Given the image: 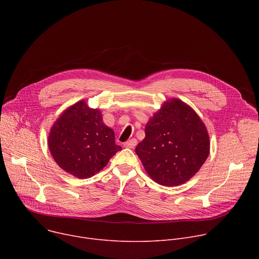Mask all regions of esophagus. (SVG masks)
Returning a JSON list of instances; mask_svg holds the SVG:
<instances>
[{
  "label": "esophagus",
  "mask_w": 259,
  "mask_h": 259,
  "mask_svg": "<svg viewBox=\"0 0 259 259\" xmlns=\"http://www.w3.org/2000/svg\"><path fill=\"white\" fill-rule=\"evenodd\" d=\"M137 144V140L135 138H132L130 140H128L127 142L124 143V146L127 147V149H134V147L136 146Z\"/></svg>",
  "instance_id": "34e87169"
}]
</instances>
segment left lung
Instances as JSON below:
<instances>
[{
    "label": "left lung",
    "instance_id": "1",
    "mask_svg": "<svg viewBox=\"0 0 259 259\" xmlns=\"http://www.w3.org/2000/svg\"><path fill=\"white\" fill-rule=\"evenodd\" d=\"M135 153L157 183L177 187L189 181L210 153L207 128L195 110L178 98L166 100L146 123Z\"/></svg>",
    "mask_w": 259,
    "mask_h": 259
}]
</instances>
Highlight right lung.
Masks as SVG:
<instances>
[{
	"instance_id": "add662e5",
	"label": "right lung",
	"mask_w": 259,
	"mask_h": 259,
	"mask_svg": "<svg viewBox=\"0 0 259 259\" xmlns=\"http://www.w3.org/2000/svg\"><path fill=\"white\" fill-rule=\"evenodd\" d=\"M48 147L56 164L80 179L98 173L122 150L114 130L103 123L100 109L89 107L85 99L68 106L54 122Z\"/></svg>"
}]
</instances>
